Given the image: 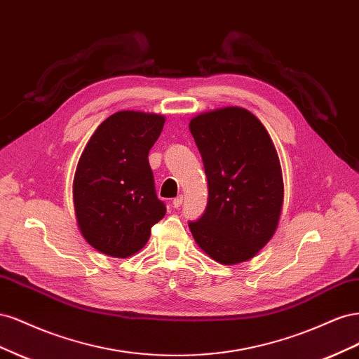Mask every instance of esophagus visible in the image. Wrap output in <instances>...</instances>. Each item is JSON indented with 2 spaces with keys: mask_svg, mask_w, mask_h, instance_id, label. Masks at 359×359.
Wrapping results in <instances>:
<instances>
[{
  "mask_svg": "<svg viewBox=\"0 0 359 359\" xmlns=\"http://www.w3.org/2000/svg\"><path fill=\"white\" fill-rule=\"evenodd\" d=\"M182 202H184V198L182 196H178V198H175V199H173V206H175V208H180V206L182 205Z\"/></svg>",
  "mask_w": 359,
  "mask_h": 359,
  "instance_id": "obj_1",
  "label": "esophagus"
}]
</instances>
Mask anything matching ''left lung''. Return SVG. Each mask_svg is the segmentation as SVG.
<instances>
[{
    "instance_id": "obj_1",
    "label": "left lung",
    "mask_w": 359,
    "mask_h": 359,
    "mask_svg": "<svg viewBox=\"0 0 359 359\" xmlns=\"http://www.w3.org/2000/svg\"><path fill=\"white\" fill-rule=\"evenodd\" d=\"M208 180V205L189 227L215 262L255 257L274 236L283 208V175L266 128L244 107L227 106L190 119Z\"/></svg>"
}]
</instances>
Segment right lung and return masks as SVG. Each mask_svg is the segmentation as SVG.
Masks as SVG:
<instances>
[{
    "instance_id": "right-lung-1",
    "label": "right lung",
    "mask_w": 359,
    "mask_h": 359,
    "mask_svg": "<svg viewBox=\"0 0 359 359\" xmlns=\"http://www.w3.org/2000/svg\"><path fill=\"white\" fill-rule=\"evenodd\" d=\"M163 126V115L119 111L82 151L73 180L74 214L85 241L103 255L137 253L166 214L148 161Z\"/></svg>"
}]
</instances>
